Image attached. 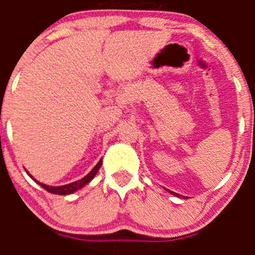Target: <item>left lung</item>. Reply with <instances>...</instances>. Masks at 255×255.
Returning a JSON list of instances; mask_svg holds the SVG:
<instances>
[{
	"mask_svg": "<svg viewBox=\"0 0 255 255\" xmlns=\"http://www.w3.org/2000/svg\"><path fill=\"white\" fill-rule=\"evenodd\" d=\"M169 192H170V194L175 195V196H177V197H179V195H177V194H176V192H173V191H170V190H169ZM184 199H187V197H184Z\"/></svg>",
	"mask_w": 255,
	"mask_h": 255,
	"instance_id": "left-lung-1",
	"label": "left lung"
}]
</instances>
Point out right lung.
Wrapping results in <instances>:
<instances>
[{
	"mask_svg": "<svg viewBox=\"0 0 255 255\" xmlns=\"http://www.w3.org/2000/svg\"><path fill=\"white\" fill-rule=\"evenodd\" d=\"M102 165V160H100L99 163L96 164V166H95L94 169H92L91 171H90L89 174H87L86 176L82 177V179L78 180V181H74V182H70V184H66V185H61V186H49V185H45V184H42V182H39L38 180H35L34 177L30 175L29 173L27 171V174L32 177L33 180H34L37 184H39L40 186L43 187L44 190H47L48 192H51V194H55V195H70V194H74L75 191H78V190L81 189V187H84L85 185L89 184L90 181H91L92 179H94L95 176H96L97 171H99V169L101 168Z\"/></svg>",
	"mask_w": 255,
	"mask_h": 255,
	"instance_id": "add662e5",
	"label": "right lung"
}]
</instances>
